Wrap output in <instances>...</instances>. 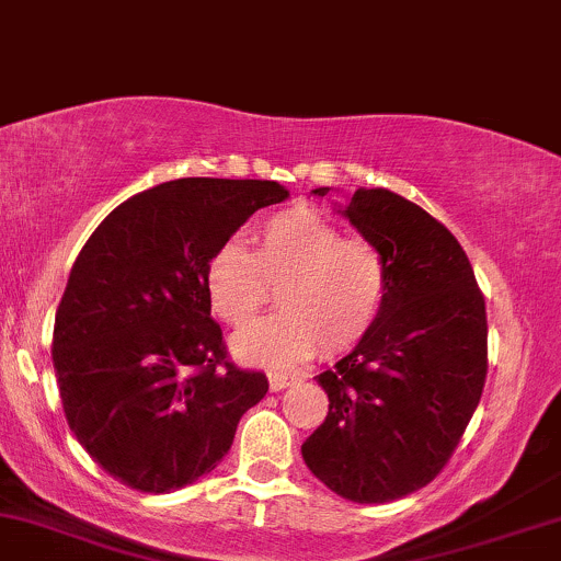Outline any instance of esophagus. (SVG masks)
Here are the masks:
<instances>
[{
	"label": "esophagus",
	"mask_w": 561,
	"mask_h": 561,
	"mask_svg": "<svg viewBox=\"0 0 561 561\" xmlns=\"http://www.w3.org/2000/svg\"><path fill=\"white\" fill-rule=\"evenodd\" d=\"M293 379H295V375H285V371H268V388H272L274 392H279V390H285Z\"/></svg>",
	"instance_id": "obj_1"
}]
</instances>
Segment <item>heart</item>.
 I'll return each mask as SVG.
<instances>
[{
  "label": "heart",
  "instance_id": "1",
  "mask_svg": "<svg viewBox=\"0 0 561 561\" xmlns=\"http://www.w3.org/2000/svg\"><path fill=\"white\" fill-rule=\"evenodd\" d=\"M388 263L366 240H351L313 210H285L240 242L218 244L203 266L210 313L224 324H250L276 287V306L237 334L231 351L248 364L289 366L324 351H353L375 332L388 302Z\"/></svg>",
  "mask_w": 561,
  "mask_h": 561
}]
</instances>
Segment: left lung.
Here are the masks:
<instances>
[{"label": "left lung", "mask_w": 561, "mask_h": 561, "mask_svg": "<svg viewBox=\"0 0 561 561\" xmlns=\"http://www.w3.org/2000/svg\"><path fill=\"white\" fill-rule=\"evenodd\" d=\"M340 214L388 263V302L375 332L317 377L330 411L300 450L330 491L388 504L440 474L478 409L485 300L456 237L411 199L362 186Z\"/></svg>", "instance_id": "1"}]
</instances>
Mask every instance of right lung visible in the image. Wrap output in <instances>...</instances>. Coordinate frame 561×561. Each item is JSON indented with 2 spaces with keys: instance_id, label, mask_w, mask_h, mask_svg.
I'll return each instance as SVG.
<instances>
[{
  "instance_id": "1",
  "label": "right lung",
  "mask_w": 561,
  "mask_h": 561,
  "mask_svg": "<svg viewBox=\"0 0 561 561\" xmlns=\"http://www.w3.org/2000/svg\"><path fill=\"white\" fill-rule=\"evenodd\" d=\"M289 192L261 179H176L121 203L70 268L53 364L70 433L141 493L190 485L227 456L268 379L227 358L203 266Z\"/></svg>"
}]
</instances>
